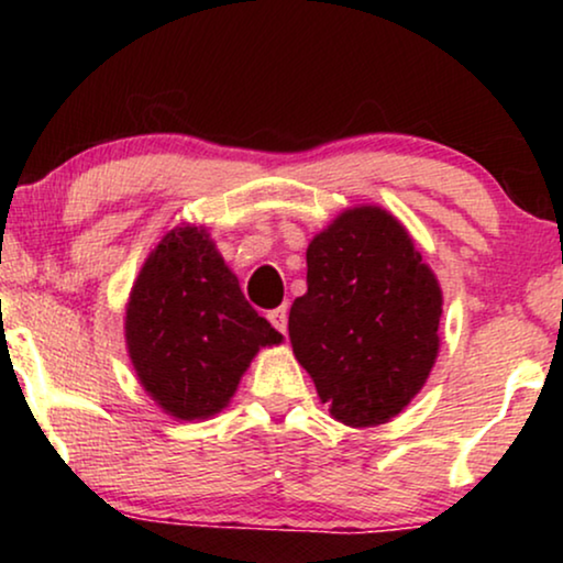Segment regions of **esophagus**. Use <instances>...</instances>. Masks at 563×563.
Here are the masks:
<instances>
[{
    "instance_id": "esophagus-1",
    "label": "esophagus",
    "mask_w": 563,
    "mask_h": 563,
    "mask_svg": "<svg viewBox=\"0 0 563 563\" xmlns=\"http://www.w3.org/2000/svg\"><path fill=\"white\" fill-rule=\"evenodd\" d=\"M266 318H268V322H272L276 330H279V333H287V305L268 310Z\"/></svg>"
}]
</instances>
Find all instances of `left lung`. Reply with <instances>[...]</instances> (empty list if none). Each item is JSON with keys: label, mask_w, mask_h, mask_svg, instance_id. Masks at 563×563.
Listing matches in <instances>:
<instances>
[{"label": "left lung", "mask_w": 563, "mask_h": 563, "mask_svg": "<svg viewBox=\"0 0 563 563\" xmlns=\"http://www.w3.org/2000/svg\"><path fill=\"white\" fill-rule=\"evenodd\" d=\"M441 314V284L407 228L379 205H358L307 245V291L289 310V341L330 418L374 428L426 387Z\"/></svg>", "instance_id": "1"}]
</instances>
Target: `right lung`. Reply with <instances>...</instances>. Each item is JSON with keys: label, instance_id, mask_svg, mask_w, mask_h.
Segmentation results:
<instances>
[{"label": "right lung", "instance_id": "right-lung-1", "mask_svg": "<svg viewBox=\"0 0 563 563\" xmlns=\"http://www.w3.org/2000/svg\"><path fill=\"white\" fill-rule=\"evenodd\" d=\"M282 341L245 302L205 225L168 230L130 289L128 356L141 387L174 420L225 410L256 353Z\"/></svg>", "mask_w": 563, "mask_h": 563}]
</instances>
